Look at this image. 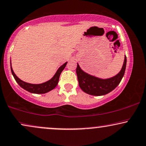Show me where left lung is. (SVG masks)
<instances>
[{"mask_svg":"<svg viewBox=\"0 0 146 146\" xmlns=\"http://www.w3.org/2000/svg\"><path fill=\"white\" fill-rule=\"evenodd\" d=\"M127 58L125 55L124 62L119 72L114 76L109 78H101L82 70L77 63L76 74L79 86L84 91L93 96L105 95L115 89L118 86L123 77L126 68Z\"/></svg>","mask_w":146,"mask_h":146,"instance_id":"1","label":"left lung"}]
</instances>
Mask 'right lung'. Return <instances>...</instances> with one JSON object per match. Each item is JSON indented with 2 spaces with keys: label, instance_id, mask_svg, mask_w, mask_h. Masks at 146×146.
I'll return each instance as SVG.
<instances>
[{
  "label": "right lung",
  "instance_id": "add662e5",
  "mask_svg": "<svg viewBox=\"0 0 146 146\" xmlns=\"http://www.w3.org/2000/svg\"><path fill=\"white\" fill-rule=\"evenodd\" d=\"M67 62L64 63L63 65L60 66L59 68L58 69V70L56 71V74H55L54 76H53L50 80H49L46 82L41 83V84H31V83H27L24 82L21 80L20 78L17 76V75L15 74L12 68V66H11V70L12 74L14 77L15 80H16V82L18 83V84L27 91L31 92V93L34 94H45L46 92H48L52 90L54 88H56V86L58 84V81H59L60 76L62 72L64 70V69L65 68Z\"/></svg>",
  "mask_w": 146,
  "mask_h": 146
}]
</instances>
